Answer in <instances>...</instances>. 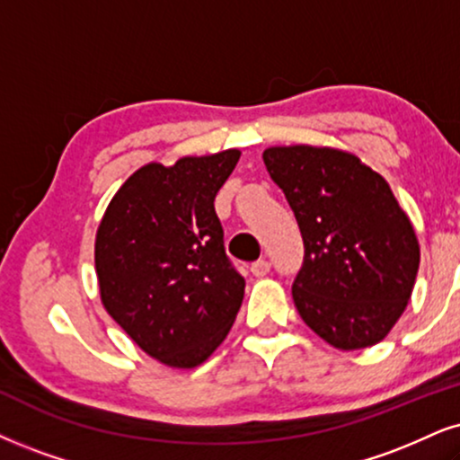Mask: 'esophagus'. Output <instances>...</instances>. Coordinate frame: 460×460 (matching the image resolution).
Returning <instances> with one entry per match:
<instances>
[{
    "mask_svg": "<svg viewBox=\"0 0 460 460\" xmlns=\"http://www.w3.org/2000/svg\"><path fill=\"white\" fill-rule=\"evenodd\" d=\"M249 270H252L253 277H264L270 270V262L266 258H260L258 262H253L252 266H249Z\"/></svg>",
    "mask_w": 460,
    "mask_h": 460,
    "instance_id": "esophagus-1",
    "label": "esophagus"
}]
</instances>
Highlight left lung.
Wrapping results in <instances>:
<instances>
[{
	"mask_svg": "<svg viewBox=\"0 0 460 460\" xmlns=\"http://www.w3.org/2000/svg\"><path fill=\"white\" fill-rule=\"evenodd\" d=\"M262 160L303 234L292 286L303 322L343 351L379 343L403 315L420 266L416 230L388 181L332 146H269Z\"/></svg>",
	"mask_w": 460,
	"mask_h": 460,
	"instance_id": "left-lung-1",
	"label": "left lung"
}]
</instances>
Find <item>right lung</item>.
I'll return each mask as SVG.
<instances>
[{
  "mask_svg": "<svg viewBox=\"0 0 460 460\" xmlns=\"http://www.w3.org/2000/svg\"><path fill=\"white\" fill-rule=\"evenodd\" d=\"M239 149L145 164L119 187L95 234V273L109 315L151 358L202 365L228 337L245 279L224 249L215 196Z\"/></svg>",
  "mask_w": 460,
  "mask_h": 460,
  "instance_id": "1",
  "label": "right lung"
}]
</instances>
